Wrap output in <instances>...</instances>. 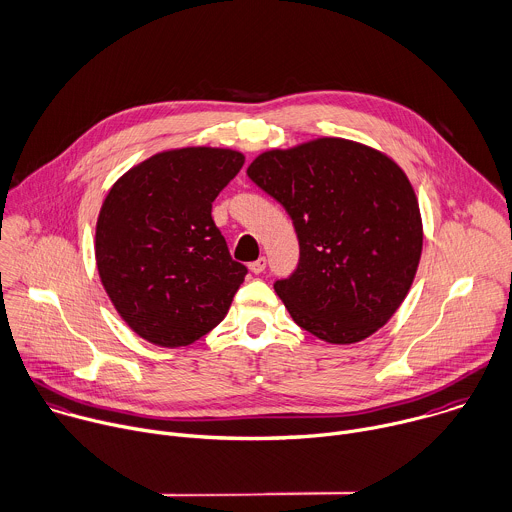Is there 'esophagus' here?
I'll return each mask as SVG.
<instances>
[{
	"label": "esophagus",
	"mask_w": 512,
	"mask_h": 512,
	"mask_svg": "<svg viewBox=\"0 0 512 512\" xmlns=\"http://www.w3.org/2000/svg\"><path fill=\"white\" fill-rule=\"evenodd\" d=\"M248 268H250V272H252V274H262V272L266 270V258H264V256H260L258 260L250 262V266H248Z\"/></svg>",
	"instance_id": "esophagus-1"
}]
</instances>
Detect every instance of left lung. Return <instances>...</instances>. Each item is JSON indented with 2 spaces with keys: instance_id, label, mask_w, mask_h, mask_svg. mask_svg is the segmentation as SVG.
Listing matches in <instances>:
<instances>
[{
  "instance_id": "1",
  "label": "left lung",
  "mask_w": 512,
  "mask_h": 512,
  "mask_svg": "<svg viewBox=\"0 0 512 512\" xmlns=\"http://www.w3.org/2000/svg\"><path fill=\"white\" fill-rule=\"evenodd\" d=\"M246 173L296 230L298 268L274 284L292 321L333 345L379 331L410 292L424 246L405 171L369 145L319 137L268 149Z\"/></svg>"
}]
</instances>
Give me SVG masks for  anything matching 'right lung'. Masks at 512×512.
Masks as SVG:
<instances>
[{"label": "right lung", "mask_w": 512, "mask_h": 512, "mask_svg": "<svg viewBox=\"0 0 512 512\" xmlns=\"http://www.w3.org/2000/svg\"><path fill=\"white\" fill-rule=\"evenodd\" d=\"M242 165L244 153L234 149H167L123 173L102 201L98 276L141 339L185 347L228 315L248 270L232 260L212 201Z\"/></svg>", "instance_id": "add662e5"}]
</instances>
